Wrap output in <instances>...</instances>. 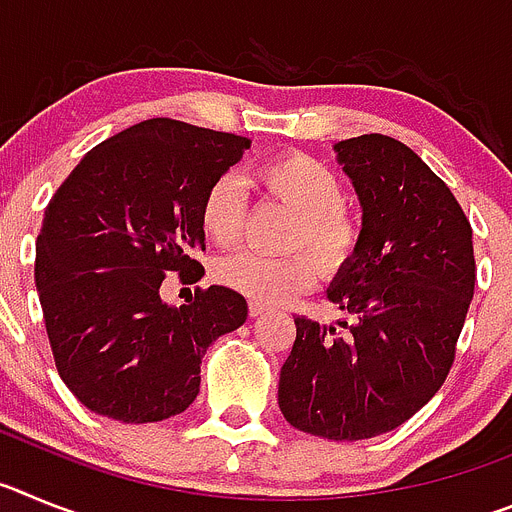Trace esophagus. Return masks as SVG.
<instances>
[{"mask_svg":"<svg viewBox=\"0 0 512 512\" xmlns=\"http://www.w3.org/2000/svg\"><path fill=\"white\" fill-rule=\"evenodd\" d=\"M266 312V307L261 305V302H251V305H248V315H251V318H259V315H264Z\"/></svg>","mask_w":512,"mask_h":512,"instance_id":"1","label":"esophagus"}]
</instances>
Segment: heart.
<instances>
[{"mask_svg":"<svg viewBox=\"0 0 512 512\" xmlns=\"http://www.w3.org/2000/svg\"><path fill=\"white\" fill-rule=\"evenodd\" d=\"M261 182L289 210L297 225L292 246H310L325 269L336 271L351 261L361 241V225L343 207V184L330 166L305 153H284L261 169ZM246 220V189L235 174L217 176L207 187L200 207V223L207 238L230 246L241 238ZM217 282L261 305H279L312 287L318 269L310 253L266 256L238 251L225 256L215 269Z\"/></svg>","mask_w":512,"mask_h":512,"instance_id":"obj_1","label":"heart"}]
</instances>
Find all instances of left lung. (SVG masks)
Instances as JSON below:
<instances>
[{"instance_id": "8db88e82", "label": "left lung", "mask_w": 512, "mask_h": 512, "mask_svg": "<svg viewBox=\"0 0 512 512\" xmlns=\"http://www.w3.org/2000/svg\"><path fill=\"white\" fill-rule=\"evenodd\" d=\"M361 241L328 287L354 323L297 315L279 374L289 425L330 441L395 431L441 390L474 295L472 225L423 158L390 135L338 140Z\"/></svg>"}]
</instances>
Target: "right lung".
Masks as SVG:
<instances>
[{"label": "right lung", "instance_id": "1", "mask_svg": "<svg viewBox=\"0 0 512 512\" xmlns=\"http://www.w3.org/2000/svg\"><path fill=\"white\" fill-rule=\"evenodd\" d=\"M251 140L153 117L81 158L45 207L35 287L61 379L92 413L158 423L200 395L207 346L248 318L243 295L212 284L189 305L161 282L205 269L200 207L207 187Z\"/></svg>", "mask_w": 512, "mask_h": 512}]
</instances>
